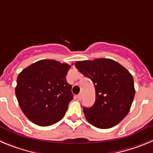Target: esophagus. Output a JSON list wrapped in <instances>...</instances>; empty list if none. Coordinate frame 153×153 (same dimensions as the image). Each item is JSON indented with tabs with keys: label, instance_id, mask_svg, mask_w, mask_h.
<instances>
[{
	"label": "esophagus",
	"instance_id": "34e87169",
	"mask_svg": "<svg viewBox=\"0 0 153 153\" xmlns=\"http://www.w3.org/2000/svg\"><path fill=\"white\" fill-rule=\"evenodd\" d=\"M77 97H78V99L79 100H81V98H82V94H79L78 96H77Z\"/></svg>",
	"mask_w": 153,
	"mask_h": 153
}]
</instances>
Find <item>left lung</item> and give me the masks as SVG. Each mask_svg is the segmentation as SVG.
Wrapping results in <instances>:
<instances>
[{"label": "left lung", "mask_w": 153, "mask_h": 153, "mask_svg": "<svg viewBox=\"0 0 153 153\" xmlns=\"http://www.w3.org/2000/svg\"><path fill=\"white\" fill-rule=\"evenodd\" d=\"M77 69L94 85L96 100L83 111L94 127L107 129L118 125L128 115L135 94L134 78L121 64L110 59L78 61Z\"/></svg>", "instance_id": "left-lung-1"}]
</instances>
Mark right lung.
<instances>
[{
  "mask_svg": "<svg viewBox=\"0 0 153 153\" xmlns=\"http://www.w3.org/2000/svg\"><path fill=\"white\" fill-rule=\"evenodd\" d=\"M71 68L53 59H42L24 68L17 77L15 92L25 116L39 126L60 121L73 100L65 76Z\"/></svg>",
  "mask_w": 153,
  "mask_h": 153,
  "instance_id": "right-lung-1",
  "label": "right lung"
}]
</instances>
